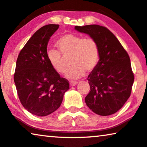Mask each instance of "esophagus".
I'll use <instances>...</instances> for the list:
<instances>
[{
	"instance_id": "obj_1",
	"label": "esophagus",
	"mask_w": 147,
	"mask_h": 147,
	"mask_svg": "<svg viewBox=\"0 0 147 147\" xmlns=\"http://www.w3.org/2000/svg\"><path fill=\"white\" fill-rule=\"evenodd\" d=\"M77 83H78V82H76V81H71L70 82V85H71V86H74L76 85Z\"/></svg>"
}]
</instances>
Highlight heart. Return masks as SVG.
<instances>
[{"mask_svg": "<svg viewBox=\"0 0 147 147\" xmlns=\"http://www.w3.org/2000/svg\"><path fill=\"white\" fill-rule=\"evenodd\" d=\"M63 55H71L72 67L65 73L68 79L75 80L82 77L87 71H91L96 67L99 61V48L96 41L89 36L69 34L64 35L56 43ZM47 58L49 64L56 71L62 73L66 67L63 58L59 51L49 49Z\"/></svg>", "mask_w": 147, "mask_h": 147, "instance_id": "1", "label": "heart"}]
</instances>
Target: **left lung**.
I'll list each match as a JSON object with an SVG mask.
<instances>
[{"label":"left lung","instance_id":"left-lung-1","mask_svg":"<svg viewBox=\"0 0 147 147\" xmlns=\"http://www.w3.org/2000/svg\"><path fill=\"white\" fill-rule=\"evenodd\" d=\"M74 29L93 38L99 48L98 63L88 76L90 90L84 99L86 104L98 115L114 114L131 93L134 74L129 56L106 27L90 24L76 26Z\"/></svg>","mask_w":147,"mask_h":147}]
</instances>
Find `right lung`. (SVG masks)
I'll return each instance as SVG.
<instances>
[{"label": "right lung", "mask_w": 147, "mask_h": 147, "mask_svg": "<svg viewBox=\"0 0 147 147\" xmlns=\"http://www.w3.org/2000/svg\"><path fill=\"white\" fill-rule=\"evenodd\" d=\"M59 24H47L34 33L20 51L16 63L14 81L20 101L28 112L45 117L61 106L69 89L47 58V45Z\"/></svg>", "instance_id": "add662e5"}]
</instances>
